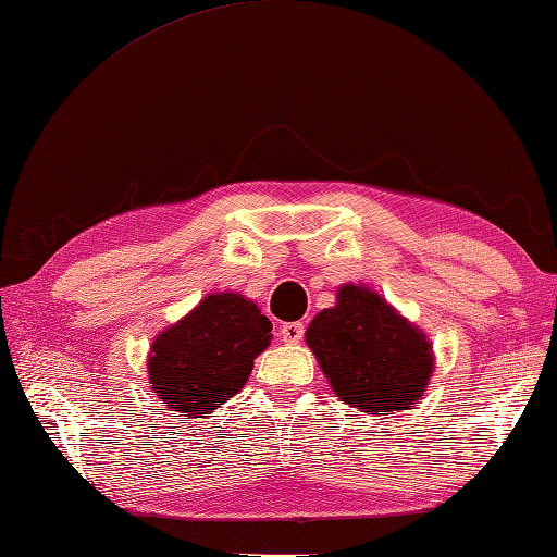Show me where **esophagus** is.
<instances>
[{"instance_id":"34e87169","label":"esophagus","mask_w":557,"mask_h":557,"mask_svg":"<svg viewBox=\"0 0 557 557\" xmlns=\"http://www.w3.org/2000/svg\"><path fill=\"white\" fill-rule=\"evenodd\" d=\"M280 337L289 342V345H297V342L304 337V325L301 323H285L280 327Z\"/></svg>"}]
</instances>
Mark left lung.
I'll use <instances>...</instances> for the list:
<instances>
[{
	"label": "left lung",
	"mask_w": 557,
	"mask_h": 557,
	"mask_svg": "<svg viewBox=\"0 0 557 557\" xmlns=\"http://www.w3.org/2000/svg\"><path fill=\"white\" fill-rule=\"evenodd\" d=\"M306 345L333 393L366 413L419 405L435 369L423 330L366 285H342L333 309L306 327Z\"/></svg>",
	"instance_id": "1"
}]
</instances>
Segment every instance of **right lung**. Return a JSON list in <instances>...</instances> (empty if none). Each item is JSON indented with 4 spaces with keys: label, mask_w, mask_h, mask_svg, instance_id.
<instances>
[{
    "label": "right lung",
    "mask_w": 557,
    "mask_h": 557,
    "mask_svg": "<svg viewBox=\"0 0 557 557\" xmlns=\"http://www.w3.org/2000/svg\"><path fill=\"white\" fill-rule=\"evenodd\" d=\"M270 339L272 323L256 301L239 292L208 294L152 339L150 389L180 417L203 419L246 385Z\"/></svg>",
    "instance_id": "right-lung-1"
}]
</instances>
